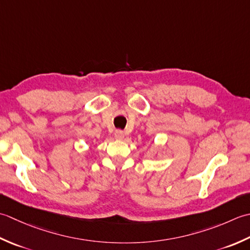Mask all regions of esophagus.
Segmentation results:
<instances>
[{
    "label": "esophagus",
    "instance_id": "34e87169",
    "mask_svg": "<svg viewBox=\"0 0 250 250\" xmlns=\"http://www.w3.org/2000/svg\"><path fill=\"white\" fill-rule=\"evenodd\" d=\"M114 137L116 139H123L124 138V132L122 131V130H120V129H118V130H115V132H114Z\"/></svg>",
    "mask_w": 250,
    "mask_h": 250
}]
</instances>
